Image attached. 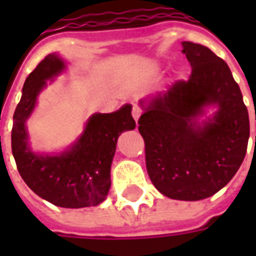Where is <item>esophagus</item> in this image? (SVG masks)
<instances>
[{"instance_id":"1","label":"esophagus","mask_w":256,"mask_h":256,"mask_svg":"<svg viewBox=\"0 0 256 256\" xmlns=\"http://www.w3.org/2000/svg\"><path fill=\"white\" fill-rule=\"evenodd\" d=\"M132 118L136 120V122H138V120H140V114H142V110H140V108H138V106H134V108H132Z\"/></svg>"}]
</instances>
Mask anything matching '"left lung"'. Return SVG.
Instances as JSON below:
<instances>
[{
    "label": "left lung",
    "mask_w": 256,
    "mask_h": 256,
    "mask_svg": "<svg viewBox=\"0 0 256 256\" xmlns=\"http://www.w3.org/2000/svg\"><path fill=\"white\" fill-rule=\"evenodd\" d=\"M182 48L192 69L188 81L140 100L138 130L156 190L171 199L200 200L223 188L240 168L250 120L226 62L199 44L183 41ZM210 106L217 112L200 120Z\"/></svg>",
    "instance_id": "left-lung-1"
}]
</instances>
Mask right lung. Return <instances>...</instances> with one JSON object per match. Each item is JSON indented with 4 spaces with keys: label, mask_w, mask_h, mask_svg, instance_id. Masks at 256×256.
Wrapping results in <instances>:
<instances>
[{
    "label": "right lung",
    "mask_w": 256,
    "mask_h": 256,
    "mask_svg": "<svg viewBox=\"0 0 256 256\" xmlns=\"http://www.w3.org/2000/svg\"><path fill=\"white\" fill-rule=\"evenodd\" d=\"M66 62L60 54L46 56L26 78L16 108L12 128V152L18 172L32 190L58 207L82 208L100 204L112 186L110 170L118 136L134 130L132 104L108 114L96 112L85 130L62 152H36L29 144L26 120L36 108L40 92L48 81L64 73Z\"/></svg>",
    "instance_id": "add662e5"
}]
</instances>
